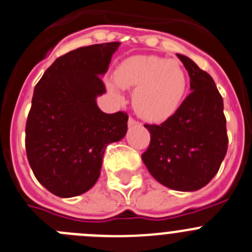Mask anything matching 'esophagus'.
<instances>
[{"mask_svg": "<svg viewBox=\"0 0 252 252\" xmlns=\"http://www.w3.org/2000/svg\"><path fill=\"white\" fill-rule=\"evenodd\" d=\"M140 125V122H137L136 120H133L132 117H130L128 119V127H132V126H138Z\"/></svg>", "mask_w": 252, "mask_h": 252, "instance_id": "esophagus-1", "label": "esophagus"}]
</instances>
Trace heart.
<instances>
[{
    "label": "heart",
    "mask_w": 252,
    "mask_h": 252,
    "mask_svg": "<svg viewBox=\"0 0 252 252\" xmlns=\"http://www.w3.org/2000/svg\"><path fill=\"white\" fill-rule=\"evenodd\" d=\"M115 82L108 91L122 100V89H136L133 106L145 120L158 122L179 110L188 89V76L177 60L158 56H133L125 60L115 71Z\"/></svg>",
    "instance_id": "1"
}]
</instances>
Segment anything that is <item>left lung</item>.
Segmentation results:
<instances>
[{
	"mask_svg": "<svg viewBox=\"0 0 252 252\" xmlns=\"http://www.w3.org/2000/svg\"><path fill=\"white\" fill-rule=\"evenodd\" d=\"M190 76L191 92L161 125H145L151 135L142 161L160 184L176 191H196L218 174L227 151L226 119L211 76L188 56L177 54Z\"/></svg>",
	"mask_w": 252,
	"mask_h": 252,
	"instance_id": "1",
	"label": "left lung"
}]
</instances>
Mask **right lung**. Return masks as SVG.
<instances>
[{"instance_id":"obj_1","label":"right lung","mask_w":252,"mask_h":252,"mask_svg":"<svg viewBox=\"0 0 252 252\" xmlns=\"http://www.w3.org/2000/svg\"><path fill=\"white\" fill-rule=\"evenodd\" d=\"M121 43L70 51L36 85L26 124V152L34 176L59 197L85 193L101 174L105 150L127 132V114H105L96 98Z\"/></svg>"}]
</instances>
